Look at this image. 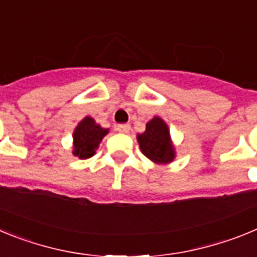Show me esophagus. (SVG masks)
I'll return each instance as SVG.
<instances>
[{"label":"esophagus","instance_id":"34e87169","mask_svg":"<svg viewBox=\"0 0 257 257\" xmlns=\"http://www.w3.org/2000/svg\"><path fill=\"white\" fill-rule=\"evenodd\" d=\"M115 130H117L118 133L127 134L130 131V124H118V126L115 127Z\"/></svg>","mask_w":257,"mask_h":257}]
</instances>
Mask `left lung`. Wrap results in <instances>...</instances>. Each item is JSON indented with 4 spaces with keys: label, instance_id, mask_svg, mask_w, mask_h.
Returning a JSON list of instances; mask_svg holds the SVG:
<instances>
[{
    "label": "left lung",
    "instance_id": "1",
    "mask_svg": "<svg viewBox=\"0 0 257 257\" xmlns=\"http://www.w3.org/2000/svg\"><path fill=\"white\" fill-rule=\"evenodd\" d=\"M138 142L143 154L153 162L169 163L175 158L169 127L160 117H154L147 123L144 133L138 135Z\"/></svg>",
    "mask_w": 257,
    "mask_h": 257
}]
</instances>
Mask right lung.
I'll use <instances>...</instances> for the list:
<instances>
[{
    "mask_svg": "<svg viewBox=\"0 0 257 257\" xmlns=\"http://www.w3.org/2000/svg\"><path fill=\"white\" fill-rule=\"evenodd\" d=\"M106 134H108L106 128L95 123L91 117H86L83 121L79 122L74 130L73 154L79 157L81 160L92 157L95 154V149L99 147V143Z\"/></svg>",
    "mask_w": 257,
    "mask_h": 257,
    "instance_id": "obj_1",
    "label": "right lung"
}]
</instances>
